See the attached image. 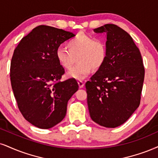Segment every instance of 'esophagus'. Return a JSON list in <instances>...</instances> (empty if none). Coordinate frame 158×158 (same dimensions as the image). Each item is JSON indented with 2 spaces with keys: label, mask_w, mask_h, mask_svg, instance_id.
Listing matches in <instances>:
<instances>
[{
  "label": "esophagus",
  "mask_w": 158,
  "mask_h": 158,
  "mask_svg": "<svg viewBox=\"0 0 158 158\" xmlns=\"http://www.w3.org/2000/svg\"><path fill=\"white\" fill-rule=\"evenodd\" d=\"M77 83H78V85H79V87L80 88H83V86H84V83L83 82V81H78V82H77Z\"/></svg>",
  "instance_id": "34e87169"
}]
</instances>
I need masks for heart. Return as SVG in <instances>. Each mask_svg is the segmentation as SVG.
Segmentation results:
<instances>
[{
	"label": "heart",
	"mask_w": 158,
	"mask_h": 158,
	"mask_svg": "<svg viewBox=\"0 0 158 158\" xmlns=\"http://www.w3.org/2000/svg\"><path fill=\"white\" fill-rule=\"evenodd\" d=\"M67 50L58 48L56 50V58L58 64L66 69H71L77 58V64L68 72V77L83 79L92 70L100 69L108 56L106 44L90 35L78 34L67 42Z\"/></svg>",
	"instance_id": "b5f03b06"
}]
</instances>
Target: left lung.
Masks as SVG:
<instances>
[{
    "mask_svg": "<svg viewBox=\"0 0 158 158\" xmlns=\"http://www.w3.org/2000/svg\"><path fill=\"white\" fill-rule=\"evenodd\" d=\"M106 33V63L85 83L91 119L105 127L124 124L139 108L144 80L141 52L133 38L114 24L94 29Z\"/></svg>",
    "mask_w": 158,
    "mask_h": 158,
    "instance_id": "8db88e82",
    "label": "left lung"
}]
</instances>
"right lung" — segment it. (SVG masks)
<instances>
[{"instance_id": "right-lung-1", "label": "right lung", "mask_w": 158, "mask_h": 158, "mask_svg": "<svg viewBox=\"0 0 158 158\" xmlns=\"http://www.w3.org/2000/svg\"><path fill=\"white\" fill-rule=\"evenodd\" d=\"M75 36L62 29L39 25L14 51L11 88L23 117L36 127L49 129L61 122L68 101L78 90L75 79L60 81L64 69L56 58L57 48Z\"/></svg>"}]
</instances>
